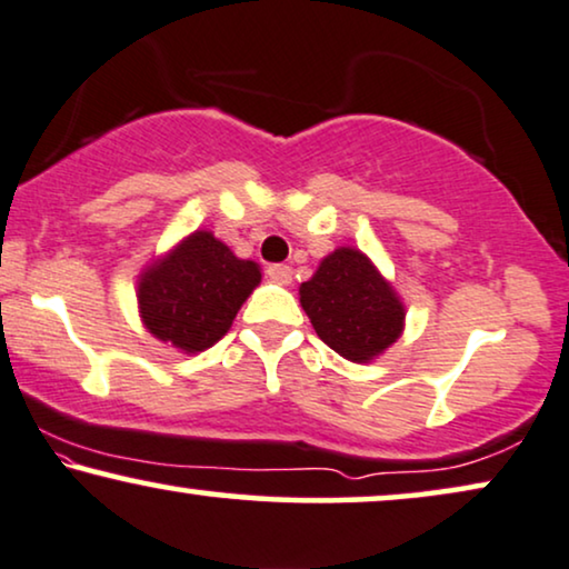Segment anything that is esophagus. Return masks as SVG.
<instances>
[{
    "instance_id": "esophagus-1",
    "label": "esophagus",
    "mask_w": 569,
    "mask_h": 569,
    "mask_svg": "<svg viewBox=\"0 0 569 569\" xmlns=\"http://www.w3.org/2000/svg\"><path fill=\"white\" fill-rule=\"evenodd\" d=\"M268 278L278 286H289L291 283V268H289V264H270Z\"/></svg>"
}]
</instances>
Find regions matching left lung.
<instances>
[{
	"label": "left lung",
	"instance_id": "8db88e82",
	"mask_svg": "<svg viewBox=\"0 0 569 569\" xmlns=\"http://www.w3.org/2000/svg\"><path fill=\"white\" fill-rule=\"evenodd\" d=\"M299 297L322 343L348 361H372L403 330V305L359 249L325 257Z\"/></svg>",
	"mask_w": 569,
	"mask_h": 569
}]
</instances>
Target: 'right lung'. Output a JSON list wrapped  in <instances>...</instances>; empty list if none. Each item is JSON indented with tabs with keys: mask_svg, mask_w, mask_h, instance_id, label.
Instances as JSON below:
<instances>
[{
	"mask_svg": "<svg viewBox=\"0 0 569 569\" xmlns=\"http://www.w3.org/2000/svg\"><path fill=\"white\" fill-rule=\"evenodd\" d=\"M260 278L257 262L239 260L210 231H194L142 276V322L163 343L206 351L229 332Z\"/></svg>",
	"mask_w": 569,
	"mask_h": 569,
	"instance_id": "add662e5",
	"label": "right lung"
}]
</instances>
